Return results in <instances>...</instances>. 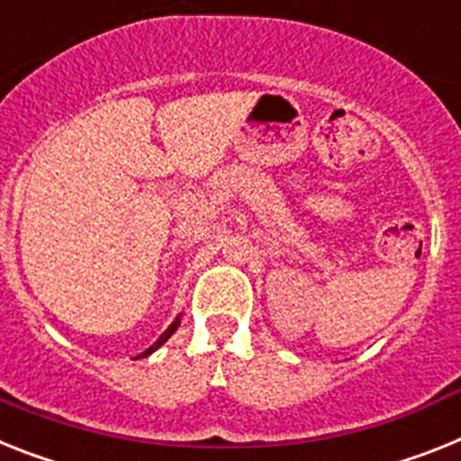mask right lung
Listing matches in <instances>:
<instances>
[{"mask_svg":"<svg viewBox=\"0 0 461 461\" xmlns=\"http://www.w3.org/2000/svg\"><path fill=\"white\" fill-rule=\"evenodd\" d=\"M177 326H180V316H177V319H176V321H173L171 326H168V330H166V332H164V335H161V338H158V339H157V342H154V344H152V347H149V349H147V351H145V354H140V356H142V358H145V356H149V354H152V351H157V349H158V347H161V344H164V342H166V339L171 338L173 332H176V330H177ZM140 356H138V358H140Z\"/></svg>","mask_w":461,"mask_h":461,"instance_id":"1","label":"right lung"}]
</instances>
